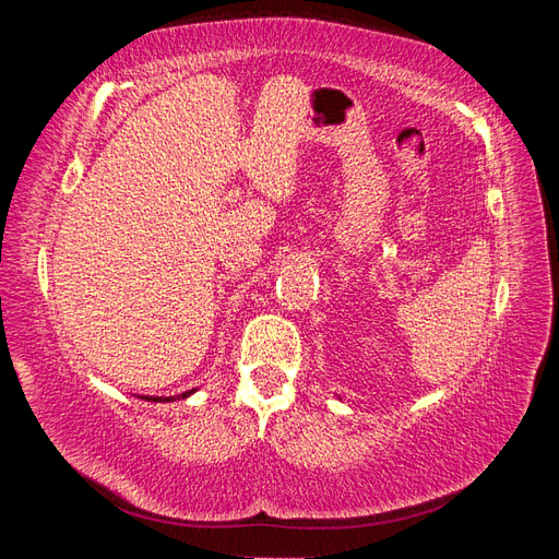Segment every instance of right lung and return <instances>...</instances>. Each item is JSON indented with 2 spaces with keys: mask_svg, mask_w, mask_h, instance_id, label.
Segmentation results:
<instances>
[{
  "mask_svg": "<svg viewBox=\"0 0 559 559\" xmlns=\"http://www.w3.org/2000/svg\"><path fill=\"white\" fill-rule=\"evenodd\" d=\"M189 394H193V389H191V392H183L179 399H186ZM144 399L146 401H173V396H144Z\"/></svg>",
  "mask_w": 559,
  "mask_h": 559,
  "instance_id": "add662e5",
  "label": "right lung"
}]
</instances>
